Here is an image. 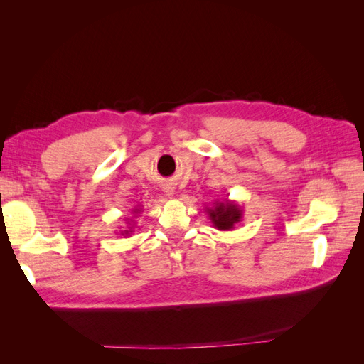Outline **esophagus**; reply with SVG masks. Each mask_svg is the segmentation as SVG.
<instances>
[{
    "label": "esophagus",
    "mask_w": 364,
    "mask_h": 364,
    "mask_svg": "<svg viewBox=\"0 0 364 364\" xmlns=\"http://www.w3.org/2000/svg\"><path fill=\"white\" fill-rule=\"evenodd\" d=\"M162 190H164V193L167 194L168 197H173V196H174V186H173L171 183H164Z\"/></svg>",
    "instance_id": "34e87169"
}]
</instances>
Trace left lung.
I'll return each mask as SVG.
<instances>
[{"label":"left lung","instance_id":"left-lung-1","mask_svg":"<svg viewBox=\"0 0 364 364\" xmlns=\"http://www.w3.org/2000/svg\"><path fill=\"white\" fill-rule=\"evenodd\" d=\"M209 220L218 230H232L243 220V208L234 200H217L213 208H206Z\"/></svg>","mask_w":364,"mask_h":364}]
</instances>
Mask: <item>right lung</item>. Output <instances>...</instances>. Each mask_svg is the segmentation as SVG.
<instances>
[{
    "label": "right lung",
    "instance_id": "add662e5",
    "mask_svg": "<svg viewBox=\"0 0 364 364\" xmlns=\"http://www.w3.org/2000/svg\"><path fill=\"white\" fill-rule=\"evenodd\" d=\"M141 213H142V211H141V208H138V206H136V208L134 209V214H135V215H138V214H141ZM132 232H134V226H132L130 223H127V229H126V230H121L119 234H121V235H126V237H130V234H132Z\"/></svg>",
    "mask_w": 364,
    "mask_h": 364
}]
</instances>
